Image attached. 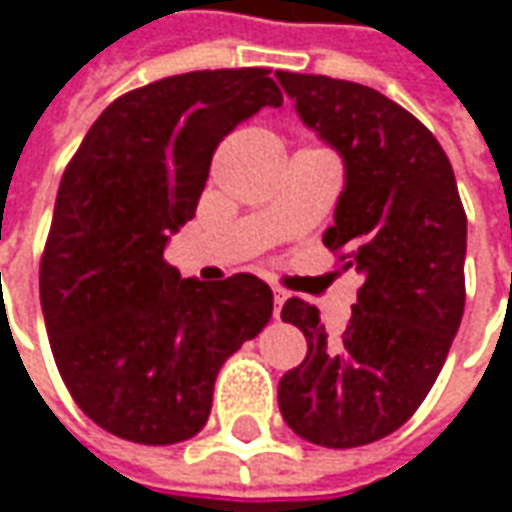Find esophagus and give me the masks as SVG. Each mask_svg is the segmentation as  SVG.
<instances>
[{
    "instance_id": "1",
    "label": "esophagus",
    "mask_w": 512,
    "mask_h": 512,
    "mask_svg": "<svg viewBox=\"0 0 512 512\" xmlns=\"http://www.w3.org/2000/svg\"><path fill=\"white\" fill-rule=\"evenodd\" d=\"M271 290H274V315L279 318V312H282V304H285V299H288V293L279 288V285H274Z\"/></svg>"
}]
</instances>
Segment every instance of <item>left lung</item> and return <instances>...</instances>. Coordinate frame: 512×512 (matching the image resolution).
Segmentation results:
<instances>
[{
    "instance_id": "8db88e82",
    "label": "left lung",
    "mask_w": 512,
    "mask_h": 512,
    "mask_svg": "<svg viewBox=\"0 0 512 512\" xmlns=\"http://www.w3.org/2000/svg\"><path fill=\"white\" fill-rule=\"evenodd\" d=\"M277 79L343 156L323 244L365 279L337 340L312 304L285 301L282 321L304 332L307 356L279 378V411L301 439L348 450L395 433L439 378L466 304V211L439 139L403 106L332 76Z\"/></svg>"
}]
</instances>
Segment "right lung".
I'll use <instances>...</instances> for the list:
<instances>
[{
	"mask_svg": "<svg viewBox=\"0 0 512 512\" xmlns=\"http://www.w3.org/2000/svg\"><path fill=\"white\" fill-rule=\"evenodd\" d=\"M263 106H282L266 68L169 76L106 106L65 167L40 304L76 406L120 439L197 436L222 365L271 321L263 279H180L164 260L169 235L194 219L213 150Z\"/></svg>",
	"mask_w": 512,
	"mask_h": 512,
	"instance_id": "add662e5",
	"label": "right lung"
}]
</instances>
